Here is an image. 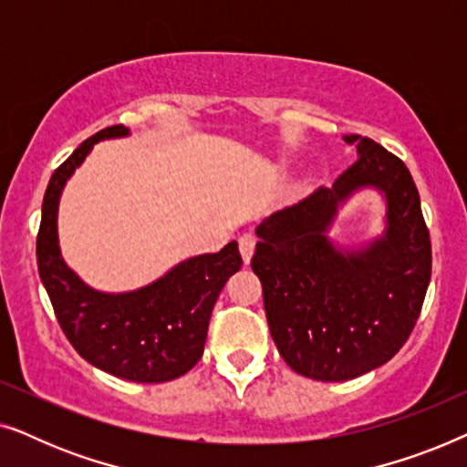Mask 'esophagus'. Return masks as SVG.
<instances>
[{"mask_svg":"<svg viewBox=\"0 0 467 467\" xmlns=\"http://www.w3.org/2000/svg\"><path fill=\"white\" fill-rule=\"evenodd\" d=\"M238 244H240L242 261H244V264L248 265V264H251V259H253V253H254V244H257V238H254L253 234H244V235H242V238L238 240Z\"/></svg>","mask_w":467,"mask_h":467,"instance_id":"obj_1","label":"esophagus"}]
</instances>
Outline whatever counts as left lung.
Segmentation results:
<instances>
[{"instance_id": "left-lung-1", "label": "left lung", "mask_w": 467, "mask_h": 467, "mask_svg": "<svg viewBox=\"0 0 467 467\" xmlns=\"http://www.w3.org/2000/svg\"><path fill=\"white\" fill-rule=\"evenodd\" d=\"M357 161L331 184L254 227L251 267L264 285L272 340L293 372L323 382L357 379L387 363L410 336L431 278V242L419 191L398 157L344 136ZM363 190L386 206L383 232L342 243L337 213Z\"/></svg>"}]
</instances>
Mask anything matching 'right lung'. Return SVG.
I'll use <instances>...</instances> for the list:
<instances>
[{"label":"right lung","mask_w":467,"mask_h":467,"mask_svg":"<svg viewBox=\"0 0 467 467\" xmlns=\"http://www.w3.org/2000/svg\"><path fill=\"white\" fill-rule=\"evenodd\" d=\"M130 133L125 125L106 127L50 176L37 234V272L63 334L82 359L123 380L168 382L200 361L216 297L240 270L242 257L232 240L219 253L182 259L152 283L119 293L95 289L66 264L57 229L63 189L95 144Z\"/></svg>","instance_id":"right-lung-1"}]
</instances>
